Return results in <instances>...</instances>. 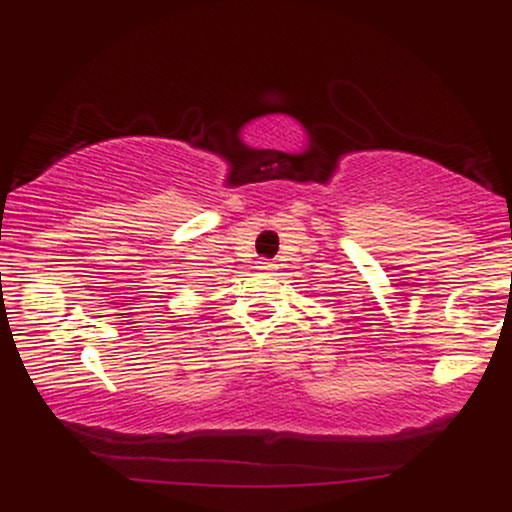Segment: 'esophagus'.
Returning <instances> with one entry per match:
<instances>
[{
	"instance_id": "1",
	"label": "esophagus",
	"mask_w": 512,
	"mask_h": 512,
	"mask_svg": "<svg viewBox=\"0 0 512 512\" xmlns=\"http://www.w3.org/2000/svg\"><path fill=\"white\" fill-rule=\"evenodd\" d=\"M257 269H260V272H272V269H276V264L269 260H260L257 262Z\"/></svg>"
}]
</instances>
